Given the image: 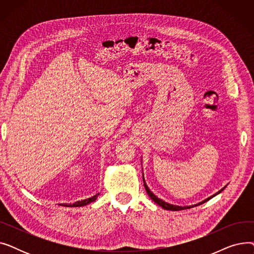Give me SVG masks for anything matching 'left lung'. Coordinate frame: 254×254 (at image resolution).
I'll return each mask as SVG.
<instances>
[{
	"label": "left lung",
	"mask_w": 254,
	"mask_h": 254,
	"mask_svg": "<svg viewBox=\"0 0 254 254\" xmlns=\"http://www.w3.org/2000/svg\"><path fill=\"white\" fill-rule=\"evenodd\" d=\"M143 182H144V186H145V190H146V191H147V193H148V195L151 197V199L152 201L154 202V203H156L157 205H159L161 206L162 208H164V209H166V210H171V211H180V210H185V209H190V208H192V207H194V206H197V205H201V204H204L205 202H207V201H209L210 198H212L213 196H215L216 194H218V193H220L225 188H223L222 190H220L218 192H216L215 194H213V195H211L210 197H208V198H206L205 201H203V202H201V203H198V204H196V205H193V206H185V207H181V206H175V205H171V204H168V203H166V202H164L163 199H161V198H158L156 195H154L151 191H150V190L148 189V186H147V184L145 183V180H144V177H143Z\"/></svg>",
	"instance_id": "left-lung-1"
}]
</instances>
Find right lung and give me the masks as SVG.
<instances>
[{"instance_id":"1","label":"right lung","mask_w":254,"mask_h":254,"mask_svg":"<svg viewBox=\"0 0 254 254\" xmlns=\"http://www.w3.org/2000/svg\"><path fill=\"white\" fill-rule=\"evenodd\" d=\"M99 194H100V193H97L96 195H93V196H91V197H88V198H86V199H83V201H78V202H76V203H74V204H64V205L61 204V205H62V206H64V207H81V206H85V205H87V204H90L91 202H95Z\"/></svg>"}]
</instances>
